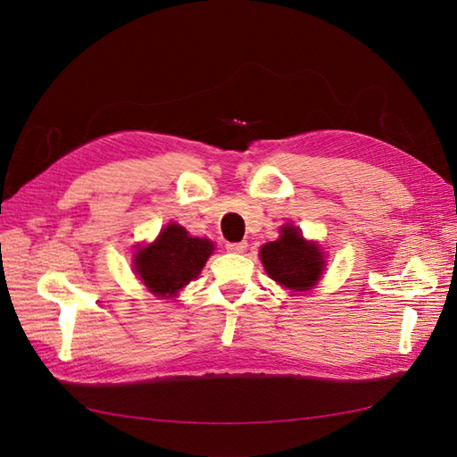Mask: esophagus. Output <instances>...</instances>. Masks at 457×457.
Instances as JSON below:
<instances>
[{
	"label": "esophagus",
	"instance_id": "esophagus-1",
	"mask_svg": "<svg viewBox=\"0 0 457 457\" xmlns=\"http://www.w3.org/2000/svg\"><path fill=\"white\" fill-rule=\"evenodd\" d=\"M247 247V241H228L226 249L231 251V253H244Z\"/></svg>",
	"mask_w": 457,
	"mask_h": 457
}]
</instances>
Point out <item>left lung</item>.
Here are the masks:
<instances>
[{
	"label": "left lung",
	"instance_id": "8db88e82",
	"mask_svg": "<svg viewBox=\"0 0 457 457\" xmlns=\"http://www.w3.org/2000/svg\"><path fill=\"white\" fill-rule=\"evenodd\" d=\"M277 241L261 247V261L270 278L287 288L306 290L322 275L324 257L318 245L304 241L295 226H285Z\"/></svg>",
	"mask_w": 457,
	"mask_h": 457
}]
</instances>
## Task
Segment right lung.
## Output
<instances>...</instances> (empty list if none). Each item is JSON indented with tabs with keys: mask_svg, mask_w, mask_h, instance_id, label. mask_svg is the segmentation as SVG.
I'll return each mask as SVG.
<instances>
[{
	"mask_svg": "<svg viewBox=\"0 0 457 457\" xmlns=\"http://www.w3.org/2000/svg\"><path fill=\"white\" fill-rule=\"evenodd\" d=\"M212 251V241L190 237L179 223H170L153 245L135 253V270L151 293L172 296L200 275Z\"/></svg>",
	"mask_w": 457,
	"mask_h": 457,
	"instance_id": "1",
	"label": "right lung"
}]
</instances>
